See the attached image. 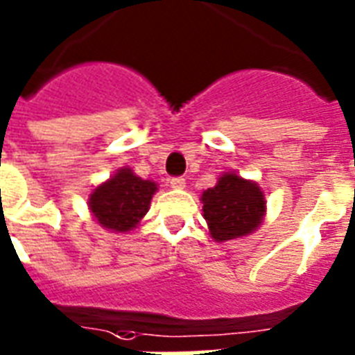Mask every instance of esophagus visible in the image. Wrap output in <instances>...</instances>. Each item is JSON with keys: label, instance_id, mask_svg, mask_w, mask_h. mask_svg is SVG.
<instances>
[{"label": "esophagus", "instance_id": "obj_1", "mask_svg": "<svg viewBox=\"0 0 355 355\" xmlns=\"http://www.w3.org/2000/svg\"><path fill=\"white\" fill-rule=\"evenodd\" d=\"M168 183H170V187H172V189H183V187H185V178H181V175H175V178H170Z\"/></svg>", "mask_w": 355, "mask_h": 355}]
</instances>
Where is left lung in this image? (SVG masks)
I'll list each match as a JSON object with an SVG mask.
<instances>
[{
	"instance_id": "8db88e82",
	"label": "left lung",
	"mask_w": 355,
	"mask_h": 355,
	"mask_svg": "<svg viewBox=\"0 0 355 355\" xmlns=\"http://www.w3.org/2000/svg\"><path fill=\"white\" fill-rule=\"evenodd\" d=\"M203 216L216 241L244 237L259 227L265 215V196L255 183L224 174L202 194Z\"/></svg>"
}]
</instances>
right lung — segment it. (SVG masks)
<instances>
[{"instance_id": "add662e5", "label": "right lung", "mask_w": 355, "mask_h": 355, "mask_svg": "<svg viewBox=\"0 0 355 355\" xmlns=\"http://www.w3.org/2000/svg\"><path fill=\"white\" fill-rule=\"evenodd\" d=\"M155 191L153 181L140 180L129 168H122L107 183L96 187L89 207L101 226L123 233L133 230L146 215Z\"/></svg>"}]
</instances>
